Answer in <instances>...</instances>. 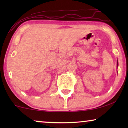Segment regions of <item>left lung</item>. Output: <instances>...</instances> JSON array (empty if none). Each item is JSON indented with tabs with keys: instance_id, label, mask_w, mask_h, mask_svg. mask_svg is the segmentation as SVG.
I'll return each instance as SVG.
<instances>
[{
	"instance_id": "8db88e82",
	"label": "left lung",
	"mask_w": 128,
	"mask_h": 128,
	"mask_svg": "<svg viewBox=\"0 0 128 128\" xmlns=\"http://www.w3.org/2000/svg\"><path fill=\"white\" fill-rule=\"evenodd\" d=\"M116 64H117L116 67H117V68H118V60H117V62H116Z\"/></svg>"
}]
</instances>
